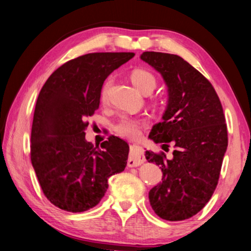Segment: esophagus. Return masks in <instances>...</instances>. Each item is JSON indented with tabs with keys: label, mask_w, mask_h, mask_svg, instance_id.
Instances as JSON below:
<instances>
[{
	"label": "esophagus",
	"mask_w": 251,
	"mask_h": 251,
	"mask_svg": "<svg viewBox=\"0 0 251 251\" xmlns=\"http://www.w3.org/2000/svg\"><path fill=\"white\" fill-rule=\"evenodd\" d=\"M145 162L144 151L142 146L138 144H132L129 146V157H128V166L134 168L138 166Z\"/></svg>",
	"instance_id": "esophagus-1"
}]
</instances>
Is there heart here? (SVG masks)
<instances>
[{"label": "heart", "instance_id": "1", "mask_svg": "<svg viewBox=\"0 0 251 251\" xmlns=\"http://www.w3.org/2000/svg\"><path fill=\"white\" fill-rule=\"evenodd\" d=\"M130 79H132L133 85L140 91H143L145 88H147V87H152L153 89L155 87L154 75L146 70H143V69L134 70L132 75H130ZM110 83H111L110 80H107L104 85H102L101 93H100V98L102 101H105L107 99V95H108ZM144 125H145V122L141 121V119L124 117L122 118L116 125H115V130H116V132L123 137L134 140V138H137L140 136L141 129Z\"/></svg>", "mask_w": 251, "mask_h": 251}]
</instances>
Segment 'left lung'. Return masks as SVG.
I'll use <instances>...</instances> for the list:
<instances>
[{"label": "left lung", "mask_w": 251, "mask_h": 251, "mask_svg": "<svg viewBox=\"0 0 251 251\" xmlns=\"http://www.w3.org/2000/svg\"><path fill=\"white\" fill-rule=\"evenodd\" d=\"M141 59L168 87L163 121L153 126L149 138L174 146L170 160L164 153L145 152L146 160L160 165L163 173L162 182L150 191V203L164 220H185L208 203L217 188L228 146L224 109L210 81L183 58L146 51Z\"/></svg>", "instance_id": "1"}]
</instances>
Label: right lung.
I'll list each match as a JSON object with an SVG mask.
<instances>
[{
    "instance_id": "1",
    "label": "right lung",
    "mask_w": 251,
    "mask_h": 251,
    "mask_svg": "<svg viewBox=\"0 0 251 251\" xmlns=\"http://www.w3.org/2000/svg\"><path fill=\"white\" fill-rule=\"evenodd\" d=\"M135 55L95 52L73 59L48 78L35 104L31 162L51 203L83 212L97 205L108 178L125 170L129 146L110 136L99 147L86 141V119L99 108L106 78Z\"/></svg>"
}]
</instances>
